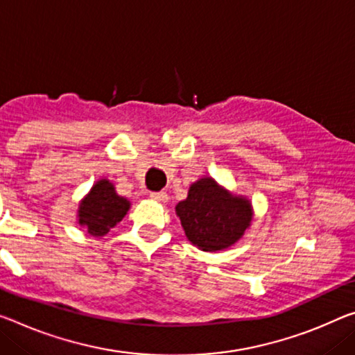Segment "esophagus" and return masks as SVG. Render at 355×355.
Masks as SVG:
<instances>
[{
	"label": "esophagus",
	"mask_w": 355,
	"mask_h": 355,
	"mask_svg": "<svg viewBox=\"0 0 355 355\" xmlns=\"http://www.w3.org/2000/svg\"><path fill=\"white\" fill-rule=\"evenodd\" d=\"M150 198L156 202H161V204H166V202L168 200V196H167V193H164V191H159V193H151Z\"/></svg>",
	"instance_id": "esophagus-1"
}]
</instances>
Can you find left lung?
<instances>
[{"mask_svg": "<svg viewBox=\"0 0 355 355\" xmlns=\"http://www.w3.org/2000/svg\"><path fill=\"white\" fill-rule=\"evenodd\" d=\"M175 211L191 243L210 252L237 243L252 219L251 202L230 194L210 177L191 184Z\"/></svg>", "mask_w": 355, "mask_h": 355, "instance_id": "obj_1", "label": "left lung"}]
</instances>
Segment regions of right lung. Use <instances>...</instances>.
Returning <instances> with one entry per match:
<instances>
[{
    "instance_id": "right-lung-1",
    "label": "right lung",
    "mask_w": 355,
    "mask_h": 355,
    "mask_svg": "<svg viewBox=\"0 0 355 355\" xmlns=\"http://www.w3.org/2000/svg\"><path fill=\"white\" fill-rule=\"evenodd\" d=\"M131 207L126 198L116 194L115 187L109 180H99L78 205V224L87 229L93 237H104L115 227Z\"/></svg>"
}]
</instances>
